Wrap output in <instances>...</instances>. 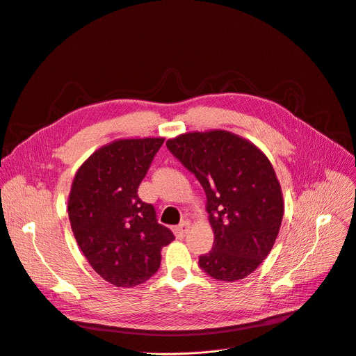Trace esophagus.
Masks as SVG:
<instances>
[{
    "mask_svg": "<svg viewBox=\"0 0 356 356\" xmlns=\"http://www.w3.org/2000/svg\"><path fill=\"white\" fill-rule=\"evenodd\" d=\"M188 229H191V223H188V222H183L181 225L176 226V227H175V234H176V238H177V239H183L184 236L187 234Z\"/></svg>",
    "mask_w": 356,
    "mask_h": 356,
    "instance_id": "esophagus-1",
    "label": "esophagus"
}]
</instances>
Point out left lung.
<instances>
[{
	"label": "left lung",
	"instance_id": "obj_1",
	"mask_svg": "<svg viewBox=\"0 0 356 356\" xmlns=\"http://www.w3.org/2000/svg\"><path fill=\"white\" fill-rule=\"evenodd\" d=\"M165 146L206 193L215 242L199 257V266L223 282L246 277L272 250L283 218L280 184L269 159L225 130L180 134Z\"/></svg>",
	"mask_w": 356,
	"mask_h": 356
}]
</instances>
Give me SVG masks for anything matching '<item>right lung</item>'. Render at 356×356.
Segmentation results:
<instances>
[{"mask_svg": "<svg viewBox=\"0 0 356 356\" xmlns=\"http://www.w3.org/2000/svg\"><path fill=\"white\" fill-rule=\"evenodd\" d=\"M164 138L115 140L94 152L71 186L68 218L91 268L118 288L149 280L175 236L137 188Z\"/></svg>", "mask_w": 356, "mask_h": 356, "instance_id": "right-lung-1", "label": "right lung"}]
</instances>
